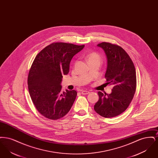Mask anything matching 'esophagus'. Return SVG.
Listing matches in <instances>:
<instances>
[{"instance_id":"34e87169","label":"esophagus","mask_w":158,"mask_h":158,"mask_svg":"<svg viewBox=\"0 0 158 158\" xmlns=\"http://www.w3.org/2000/svg\"><path fill=\"white\" fill-rule=\"evenodd\" d=\"M89 93V91H87V90H81V94L83 95H87Z\"/></svg>"}]
</instances>
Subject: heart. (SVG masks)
Segmentation results:
<instances>
[{
	"label": "heart",
	"instance_id": "b5f03b06",
	"mask_svg": "<svg viewBox=\"0 0 158 158\" xmlns=\"http://www.w3.org/2000/svg\"><path fill=\"white\" fill-rule=\"evenodd\" d=\"M86 59L88 61L90 62L92 61H94V60H101V57L97 53H90L88 54L86 57Z\"/></svg>",
	"mask_w": 158,
	"mask_h": 158
}]
</instances>
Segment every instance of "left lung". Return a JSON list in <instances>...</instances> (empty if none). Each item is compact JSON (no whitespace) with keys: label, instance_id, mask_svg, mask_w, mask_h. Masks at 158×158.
<instances>
[{"label":"left lung","instance_id":"1","mask_svg":"<svg viewBox=\"0 0 158 158\" xmlns=\"http://www.w3.org/2000/svg\"><path fill=\"white\" fill-rule=\"evenodd\" d=\"M104 51L107 60L105 77L113 86L110 94L98 92L99 100L94 105L96 113L105 118H112L123 113L131 102L136 89L134 64L121 47L103 42L97 45Z\"/></svg>","mask_w":158,"mask_h":158}]
</instances>
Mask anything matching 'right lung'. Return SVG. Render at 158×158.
<instances>
[{"label":"right lung","instance_id":"add662e5","mask_svg":"<svg viewBox=\"0 0 158 158\" xmlns=\"http://www.w3.org/2000/svg\"><path fill=\"white\" fill-rule=\"evenodd\" d=\"M85 45L54 43L38 54L31 67L28 86L38 112L50 120H58L70 111L77 92H61L63 75H68L73 57Z\"/></svg>","mask_w":158,"mask_h":158}]
</instances>
